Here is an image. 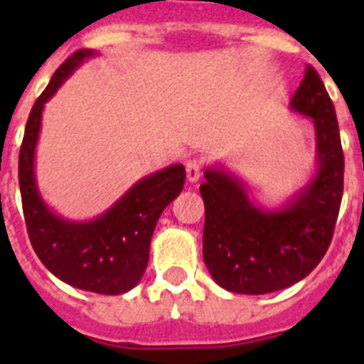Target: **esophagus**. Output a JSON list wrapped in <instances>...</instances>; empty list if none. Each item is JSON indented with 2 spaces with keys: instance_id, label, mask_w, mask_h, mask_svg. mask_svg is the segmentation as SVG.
Returning a JSON list of instances; mask_svg holds the SVG:
<instances>
[{
  "instance_id": "obj_1",
  "label": "esophagus",
  "mask_w": 364,
  "mask_h": 364,
  "mask_svg": "<svg viewBox=\"0 0 364 364\" xmlns=\"http://www.w3.org/2000/svg\"><path fill=\"white\" fill-rule=\"evenodd\" d=\"M186 176H188L189 182H198V178L202 176V164L200 160H189L186 164Z\"/></svg>"
}]
</instances>
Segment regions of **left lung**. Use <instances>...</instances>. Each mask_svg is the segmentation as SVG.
Here are the masks:
<instances>
[{"instance_id": "obj_1", "label": "left lung", "mask_w": 364, "mask_h": 364, "mask_svg": "<svg viewBox=\"0 0 364 364\" xmlns=\"http://www.w3.org/2000/svg\"><path fill=\"white\" fill-rule=\"evenodd\" d=\"M315 133V169L277 208H266L220 164L204 169V262L220 288L264 295L302 281L332 242L343 197L345 156L336 109L311 65L290 102Z\"/></svg>"}]
</instances>
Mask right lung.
<instances>
[{
    "label": "right lung",
    "instance_id": "right-lung-1",
    "mask_svg": "<svg viewBox=\"0 0 364 364\" xmlns=\"http://www.w3.org/2000/svg\"><path fill=\"white\" fill-rule=\"evenodd\" d=\"M98 56L80 49L60 65L28 114L19 149V191L28 239L54 277L78 290L120 295L140 282L160 215L186 182L182 164H173L134 182L111 208L91 220L62 217L41 197L36 180V147L45 104L83 62Z\"/></svg>",
    "mask_w": 364,
    "mask_h": 364
}]
</instances>
